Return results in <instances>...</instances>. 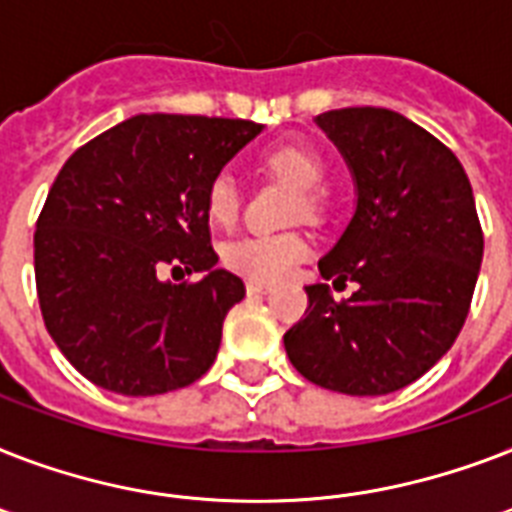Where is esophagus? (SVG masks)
I'll return each mask as SVG.
<instances>
[{
    "label": "esophagus",
    "mask_w": 512,
    "mask_h": 512,
    "mask_svg": "<svg viewBox=\"0 0 512 512\" xmlns=\"http://www.w3.org/2000/svg\"><path fill=\"white\" fill-rule=\"evenodd\" d=\"M271 289V284H263V281H247L249 295H268Z\"/></svg>",
    "instance_id": "esophagus-1"
}]
</instances>
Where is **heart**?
Segmentation results:
<instances>
[{"instance_id": "1", "label": "heart", "mask_w": 512, "mask_h": 512, "mask_svg": "<svg viewBox=\"0 0 512 512\" xmlns=\"http://www.w3.org/2000/svg\"><path fill=\"white\" fill-rule=\"evenodd\" d=\"M260 164L265 172L295 185L300 191V199L295 201L297 217L305 215L313 220L324 212L321 183L327 177V162L316 148L308 143H297V140L279 143L265 151ZM204 212L220 228L236 223L241 212V188L239 180L228 170H220L209 177L204 188ZM308 252H311V244L300 233H252V236H241L225 244L223 265L244 279L271 284L295 271L308 257Z\"/></svg>"}]
</instances>
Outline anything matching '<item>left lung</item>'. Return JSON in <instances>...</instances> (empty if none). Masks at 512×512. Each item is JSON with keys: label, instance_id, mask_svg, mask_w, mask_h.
<instances>
[{"label": "left lung", "instance_id": "8db88e82", "mask_svg": "<svg viewBox=\"0 0 512 512\" xmlns=\"http://www.w3.org/2000/svg\"><path fill=\"white\" fill-rule=\"evenodd\" d=\"M348 159L356 215L319 263L335 287H305V316L284 335L297 372L348 396H385L420 380L468 319L484 231L460 159L388 108L316 116Z\"/></svg>", "mask_w": 512, "mask_h": 512}]
</instances>
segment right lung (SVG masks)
Segmentation results:
<instances>
[{
  "mask_svg": "<svg viewBox=\"0 0 512 512\" xmlns=\"http://www.w3.org/2000/svg\"><path fill=\"white\" fill-rule=\"evenodd\" d=\"M260 124L140 114L68 156L34 233L44 327L79 374L122 396L185 388L215 364L244 281L215 268L204 188ZM201 272L170 285L164 270Z\"/></svg>",
  "mask_w": 512,
  "mask_h": 512,
  "instance_id": "obj_1",
  "label": "right lung"
}]
</instances>
